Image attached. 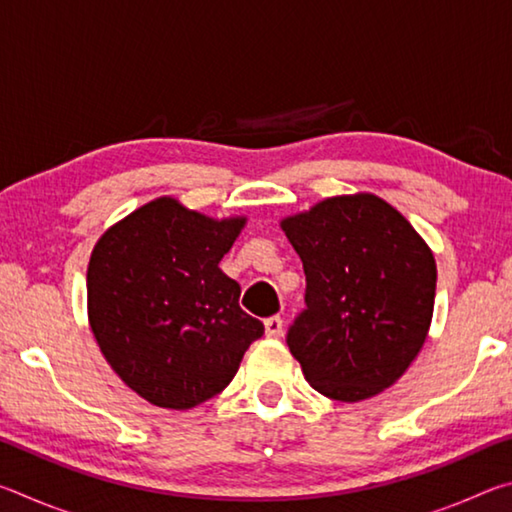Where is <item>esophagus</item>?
Masks as SVG:
<instances>
[{
    "label": "esophagus",
    "mask_w": 512,
    "mask_h": 512,
    "mask_svg": "<svg viewBox=\"0 0 512 512\" xmlns=\"http://www.w3.org/2000/svg\"><path fill=\"white\" fill-rule=\"evenodd\" d=\"M264 332L268 339H280L282 336V318L280 316H271L264 320Z\"/></svg>",
    "instance_id": "34e87169"
}]
</instances>
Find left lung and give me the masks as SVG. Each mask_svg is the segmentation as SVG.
<instances>
[{
    "label": "left lung",
    "mask_w": 512,
    "mask_h": 512,
    "mask_svg": "<svg viewBox=\"0 0 512 512\" xmlns=\"http://www.w3.org/2000/svg\"><path fill=\"white\" fill-rule=\"evenodd\" d=\"M307 275V309L287 343L314 391L375 397L422 350L436 298V259L413 225L375 194H343L284 216Z\"/></svg>",
    "instance_id": "8db88e82"
}]
</instances>
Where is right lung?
<instances>
[{
	"label": "right lung",
	"instance_id": "1",
	"mask_svg": "<svg viewBox=\"0 0 512 512\" xmlns=\"http://www.w3.org/2000/svg\"><path fill=\"white\" fill-rule=\"evenodd\" d=\"M246 216L160 196L103 232L88 264V320L101 354L146 402L185 411L219 395L264 325L239 307L219 262Z\"/></svg>",
	"mask_w": 512,
	"mask_h": 512
}]
</instances>
